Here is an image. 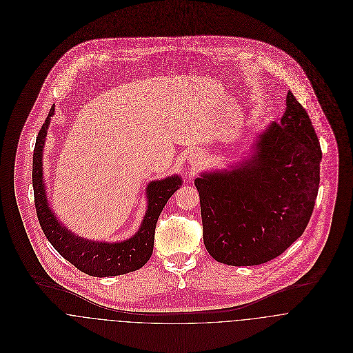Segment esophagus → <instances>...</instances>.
<instances>
[{"label":"esophagus","mask_w":353,"mask_h":353,"mask_svg":"<svg viewBox=\"0 0 353 353\" xmlns=\"http://www.w3.org/2000/svg\"><path fill=\"white\" fill-rule=\"evenodd\" d=\"M199 161H200V160H196V163H199Z\"/></svg>","instance_id":"34e87169"}]
</instances>
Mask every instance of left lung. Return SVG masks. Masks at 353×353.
Listing matches in <instances>:
<instances>
[{
  "label": "left lung",
  "instance_id": "8db88e82",
  "mask_svg": "<svg viewBox=\"0 0 353 353\" xmlns=\"http://www.w3.org/2000/svg\"><path fill=\"white\" fill-rule=\"evenodd\" d=\"M321 160L311 119L290 91L283 118L258 136L250 159L194 181L208 252L221 263L252 266L285 252L312 214Z\"/></svg>",
  "mask_w": 353,
  "mask_h": 353
}]
</instances>
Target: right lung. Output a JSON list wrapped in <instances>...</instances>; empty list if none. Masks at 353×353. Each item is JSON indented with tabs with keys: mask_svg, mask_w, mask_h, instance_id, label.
I'll return each mask as SVG.
<instances>
[{
	"mask_svg": "<svg viewBox=\"0 0 353 353\" xmlns=\"http://www.w3.org/2000/svg\"><path fill=\"white\" fill-rule=\"evenodd\" d=\"M52 115L54 107H51L50 112L38 133L32 163L35 208L39 224L46 238L49 239L52 248L66 261L90 276H119L143 268L151 258L153 252L157 219L170 197L181 188L182 179L178 175H172L161 181H153L147 186L148 209L140 230L130 239L119 243H108L92 242L77 236L57 220L46 196L42 156L48 136V128L50 125Z\"/></svg>",
	"mask_w": 353,
	"mask_h": 353,
	"instance_id": "obj_1",
	"label": "right lung"
}]
</instances>
